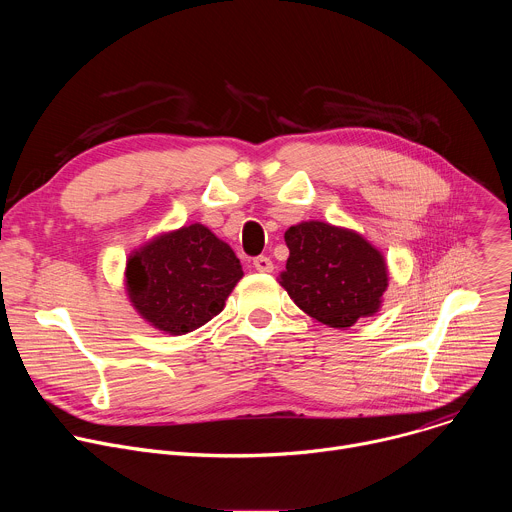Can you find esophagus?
I'll list each match as a JSON object with an SVG mask.
<instances>
[{
	"label": "esophagus",
	"instance_id": "34e87169",
	"mask_svg": "<svg viewBox=\"0 0 512 512\" xmlns=\"http://www.w3.org/2000/svg\"><path fill=\"white\" fill-rule=\"evenodd\" d=\"M253 267L257 269V271H261V273H271L273 271V263H271V259L269 257H255L253 259Z\"/></svg>",
	"mask_w": 512,
	"mask_h": 512
}]
</instances>
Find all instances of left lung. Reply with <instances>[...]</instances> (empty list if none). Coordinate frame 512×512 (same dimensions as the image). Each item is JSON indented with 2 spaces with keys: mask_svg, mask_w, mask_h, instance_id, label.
Wrapping results in <instances>:
<instances>
[{
  "mask_svg": "<svg viewBox=\"0 0 512 512\" xmlns=\"http://www.w3.org/2000/svg\"><path fill=\"white\" fill-rule=\"evenodd\" d=\"M289 249L277 281L314 320L348 330L375 316L389 287V265L360 233L324 221H302L283 235Z\"/></svg>",
  "mask_w": 512,
  "mask_h": 512,
  "instance_id": "1",
  "label": "left lung"
}]
</instances>
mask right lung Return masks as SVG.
Returning a JSON list of instances; mask_svg holds the SVG:
<instances>
[{"instance_id": "add662e5", "label": "right lung", "mask_w": 512, "mask_h": 512, "mask_svg": "<svg viewBox=\"0 0 512 512\" xmlns=\"http://www.w3.org/2000/svg\"><path fill=\"white\" fill-rule=\"evenodd\" d=\"M243 275L231 245L192 223L158 233L133 249L123 285L145 324L182 336L221 314Z\"/></svg>"}]
</instances>
